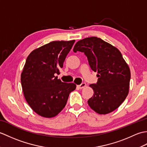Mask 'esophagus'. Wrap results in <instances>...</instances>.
Instances as JSON below:
<instances>
[{
  "label": "esophagus",
  "instance_id": "esophagus-1",
  "mask_svg": "<svg viewBox=\"0 0 147 147\" xmlns=\"http://www.w3.org/2000/svg\"><path fill=\"white\" fill-rule=\"evenodd\" d=\"M86 86V84L85 83H82L81 85H77V87L80 89H82V88H84Z\"/></svg>",
  "mask_w": 147,
  "mask_h": 147
}]
</instances>
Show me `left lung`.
I'll return each instance as SVG.
<instances>
[{
	"mask_svg": "<svg viewBox=\"0 0 147 147\" xmlns=\"http://www.w3.org/2000/svg\"><path fill=\"white\" fill-rule=\"evenodd\" d=\"M73 51L83 52L92 69L97 72L98 81L91 84L94 94L88 100L93 111L106 114L119 107L129 92V67L119 50L98 37L78 42Z\"/></svg>",
	"mask_w": 147,
	"mask_h": 147,
	"instance_id": "1",
	"label": "left lung"
}]
</instances>
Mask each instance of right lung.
I'll return each instance as SVG.
<instances>
[{
    "mask_svg": "<svg viewBox=\"0 0 147 147\" xmlns=\"http://www.w3.org/2000/svg\"><path fill=\"white\" fill-rule=\"evenodd\" d=\"M74 42H51L34 50L26 59L21 75L22 88L28 104L42 117L57 115L76 88L75 84L62 82L55 76Z\"/></svg>",
    "mask_w": 147,
    "mask_h": 147,
    "instance_id": "1",
    "label": "right lung"
}]
</instances>
